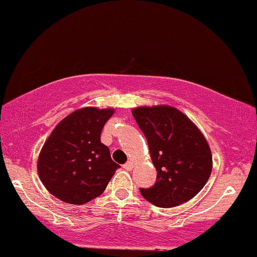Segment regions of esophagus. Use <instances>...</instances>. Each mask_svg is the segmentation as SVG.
Here are the masks:
<instances>
[{"label": "esophagus", "mask_w": 257, "mask_h": 257, "mask_svg": "<svg viewBox=\"0 0 257 257\" xmlns=\"http://www.w3.org/2000/svg\"><path fill=\"white\" fill-rule=\"evenodd\" d=\"M123 167H124V168H125V170H126V171H131V170H132V168H133V162H132V161H128V162H126V163H125V165H124V166H123Z\"/></svg>", "instance_id": "esophagus-1"}]
</instances>
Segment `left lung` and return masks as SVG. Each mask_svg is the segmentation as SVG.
Masks as SVG:
<instances>
[{"label": "left lung", "instance_id": "obj_1", "mask_svg": "<svg viewBox=\"0 0 257 257\" xmlns=\"http://www.w3.org/2000/svg\"><path fill=\"white\" fill-rule=\"evenodd\" d=\"M148 140L157 171L154 187L140 189L159 207L184 204L205 187L212 171V154L204 134L176 107L140 106L132 111Z\"/></svg>", "mask_w": 257, "mask_h": 257}]
</instances>
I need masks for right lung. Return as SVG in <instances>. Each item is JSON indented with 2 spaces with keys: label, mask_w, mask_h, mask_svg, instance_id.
Here are the masks:
<instances>
[{
  "label": "right lung",
  "mask_w": 257,
  "mask_h": 257,
  "mask_svg": "<svg viewBox=\"0 0 257 257\" xmlns=\"http://www.w3.org/2000/svg\"><path fill=\"white\" fill-rule=\"evenodd\" d=\"M114 108L83 107L61 120L42 146L38 173L50 194L83 205L100 196L119 165L101 143L103 125Z\"/></svg>",
  "instance_id": "right-lung-1"
}]
</instances>
